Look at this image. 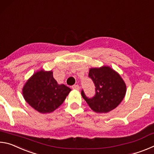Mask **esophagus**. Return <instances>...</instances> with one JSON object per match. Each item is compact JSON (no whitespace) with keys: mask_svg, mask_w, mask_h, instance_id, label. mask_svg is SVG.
Listing matches in <instances>:
<instances>
[{"mask_svg":"<svg viewBox=\"0 0 154 154\" xmlns=\"http://www.w3.org/2000/svg\"><path fill=\"white\" fill-rule=\"evenodd\" d=\"M72 88L75 90H79V86L78 85H73L72 86Z\"/></svg>","mask_w":154,"mask_h":154,"instance_id":"34e87169","label":"esophagus"}]
</instances>
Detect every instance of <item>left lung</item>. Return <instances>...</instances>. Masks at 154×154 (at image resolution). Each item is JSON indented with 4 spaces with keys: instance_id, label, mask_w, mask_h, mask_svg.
I'll return each instance as SVG.
<instances>
[{
    "instance_id": "8db88e82",
    "label": "left lung",
    "mask_w": 154,
    "mask_h": 154,
    "mask_svg": "<svg viewBox=\"0 0 154 154\" xmlns=\"http://www.w3.org/2000/svg\"><path fill=\"white\" fill-rule=\"evenodd\" d=\"M89 77L96 87V94L88 98L82 91V96L92 111L106 113L113 110L123 100L126 93V85L118 72L109 66L91 68Z\"/></svg>"
}]
</instances>
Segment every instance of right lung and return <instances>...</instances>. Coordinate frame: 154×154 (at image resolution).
<instances>
[{
    "label": "right lung",
    "mask_w": 154,
    "mask_h": 154,
    "mask_svg": "<svg viewBox=\"0 0 154 154\" xmlns=\"http://www.w3.org/2000/svg\"><path fill=\"white\" fill-rule=\"evenodd\" d=\"M71 91L64 84H58L52 71L35 72L22 88V94L29 105L41 113H49L58 109Z\"/></svg>",
    "instance_id": "add662e5"
}]
</instances>
